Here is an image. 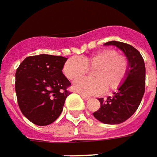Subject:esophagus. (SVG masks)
<instances>
[{"mask_svg": "<svg viewBox=\"0 0 157 157\" xmlns=\"http://www.w3.org/2000/svg\"><path fill=\"white\" fill-rule=\"evenodd\" d=\"M80 96L82 97V98H83V99H85V100H88V99H90V97H88V96L83 95V94H80Z\"/></svg>", "mask_w": 157, "mask_h": 157, "instance_id": "34e87169", "label": "esophagus"}]
</instances>
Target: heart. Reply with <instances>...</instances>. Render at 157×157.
Returning <instances> with one entry per match:
<instances>
[{
  "label": "heart",
  "instance_id": "b5f03b06",
  "mask_svg": "<svg viewBox=\"0 0 157 157\" xmlns=\"http://www.w3.org/2000/svg\"><path fill=\"white\" fill-rule=\"evenodd\" d=\"M130 68L127 57L113 49H105L90 56L71 58L63 66V72L70 80L92 70L91 78L76 80L72 88L84 95H98L117 90L124 82Z\"/></svg>",
  "mask_w": 157,
  "mask_h": 157
}]
</instances>
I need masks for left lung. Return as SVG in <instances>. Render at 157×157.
I'll use <instances>...</instances> for the list:
<instances>
[{
    "instance_id": "1",
    "label": "left lung",
    "mask_w": 157,
    "mask_h": 157,
    "mask_svg": "<svg viewBox=\"0 0 157 157\" xmlns=\"http://www.w3.org/2000/svg\"><path fill=\"white\" fill-rule=\"evenodd\" d=\"M105 46H115L124 52L130 68L123 85L106 99L98 98L100 108L93 113L98 121L107 124H118L130 118L137 110L145 91L144 60L135 47L119 41H109Z\"/></svg>"
}]
</instances>
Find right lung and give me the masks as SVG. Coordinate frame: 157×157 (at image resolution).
Returning <instances> with one entry per match:
<instances>
[{"mask_svg": "<svg viewBox=\"0 0 157 157\" xmlns=\"http://www.w3.org/2000/svg\"><path fill=\"white\" fill-rule=\"evenodd\" d=\"M67 58L49 54L27 57L16 70L15 92L22 114L40 126L53 123L61 114L70 81L62 69Z\"/></svg>", "mask_w": 157, "mask_h": 157, "instance_id": "add662e5", "label": "right lung"}]
</instances>
